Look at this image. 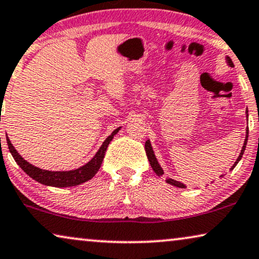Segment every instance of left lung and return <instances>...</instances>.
<instances>
[{
	"mask_svg": "<svg viewBox=\"0 0 259 259\" xmlns=\"http://www.w3.org/2000/svg\"><path fill=\"white\" fill-rule=\"evenodd\" d=\"M227 62L228 64L230 65V67H234V63H232L231 58L230 57H227ZM246 117H249V114H247V109H246ZM247 137H249V128H246V135H245V141H244V144H243V148L242 150H240V154L238 156V158L236 159L235 164L231 166L230 170H234V167L237 165V163L240 161V158H242V156L244 154V151H245V148H246V143H247ZM145 152H147V156H148V159L149 162H150V165L152 167V170L155 171L156 175H158V176H162L163 174V169L161 167V165H159V163L157 159H156V156L154 154V150H152V147H151V143L150 141H147L145 142ZM166 183H169L171 185H174V187H177V188H185V185L183 183H181V182L178 181H175L172 180V178H166Z\"/></svg>",
	"mask_w": 259,
	"mask_h": 259,
	"instance_id": "8db88e82",
	"label": "left lung"
}]
</instances>
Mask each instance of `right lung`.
<instances>
[{
  "mask_svg": "<svg viewBox=\"0 0 259 259\" xmlns=\"http://www.w3.org/2000/svg\"><path fill=\"white\" fill-rule=\"evenodd\" d=\"M121 129V126L116 130L112 131L110 136H108L107 140L103 142V144L101 145V148L98 149L96 155L90 159V161L81 167L70 171H49V170H42L37 166H34L30 163L25 161L22 156L16 151V149L13 147L12 142L9 141L8 136H7V143H8V148L10 154L13 155L15 162L21 166V169L28 175L29 177H31L32 180H35L38 183L48 185V187H56V188H67V187H76V185L84 183V182L92 180V178L96 175V172L100 170L102 162H103L105 151L109 143H110L112 138L116 134L118 133V130Z\"/></svg>",
  "mask_w": 259,
  "mask_h": 259,
  "instance_id": "1",
  "label": "right lung"
}]
</instances>
